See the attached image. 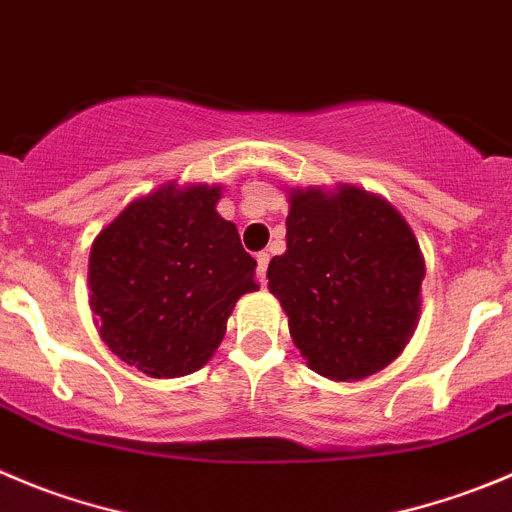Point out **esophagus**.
<instances>
[{"mask_svg": "<svg viewBox=\"0 0 512 512\" xmlns=\"http://www.w3.org/2000/svg\"><path fill=\"white\" fill-rule=\"evenodd\" d=\"M269 253H259V256H256V274H259V281L261 284H266V269H269Z\"/></svg>", "mask_w": 512, "mask_h": 512, "instance_id": "obj_1", "label": "esophagus"}]
</instances>
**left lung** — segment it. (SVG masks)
I'll return each mask as SVG.
<instances>
[{"label":"left lung","instance_id":"8db88e82","mask_svg":"<svg viewBox=\"0 0 512 512\" xmlns=\"http://www.w3.org/2000/svg\"><path fill=\"white\" fill-rule=\"evenodd\" d=\"M266 276L301 357L337 382L394 362L420 321V243L384 198L362 188L291 191L286 253Z\"/></svg>","mask_w":512,"mask_h":512}]
</instances>
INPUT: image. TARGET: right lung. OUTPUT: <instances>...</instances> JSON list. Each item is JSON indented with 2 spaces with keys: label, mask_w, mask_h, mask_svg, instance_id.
I'll list each match as a JSON object with an SVG mask.
<instances>
[{
  "label": "right lung",
  "mask_w": 512,
  "mask_h": 512,
  "mask_svg": "<svg viewBox=\"0 0 512 512\" xmlns=\"http://www.w3.org/2000/svg\"><path fill=\"white\" fill-rule=\"evenodd\" d=\"M221 186L175 183L130 203L90 251V309L102 342L148 377L201 369L233 306L256 291V261L216 213Z\"/></svg>",
  "instance_id": "obj_1"
}]
</instances>
